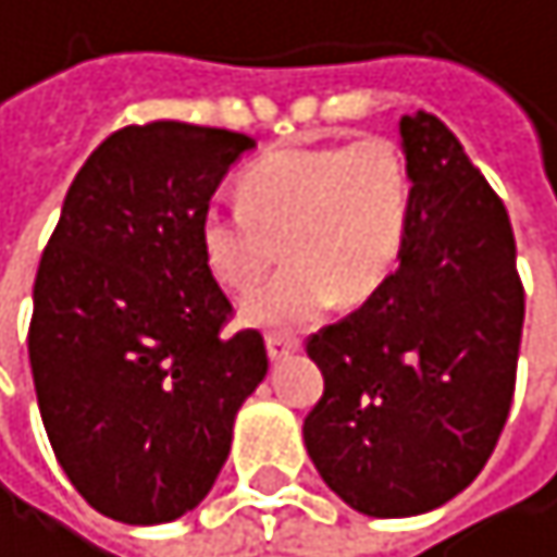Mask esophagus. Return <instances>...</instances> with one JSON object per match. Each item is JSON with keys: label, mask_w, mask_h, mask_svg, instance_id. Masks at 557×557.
Returning a JSON list of instances; mask_svg holds the SVG:
<instances>
[{"label": "esophagus", "mask_w": 557, "mask_h": 557, "mask_svg": "<svg viewBox=\"0 0 557 557\" xmlns=\"http://www.w3.org/2000/svg\"><path fill=\"white\" fill-rule=\"evenodd\" d=\"M300 350V341L294 337V334H270L267 337V354H270V360H284V357H290V354H297Z\"/></svg>", "instance_id": "obj_1"}]
</instances>
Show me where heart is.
Returning <instances> with one entry per match:
<instances>
[{
	"label": "heart",
	"mask_w": 557,
	"mask_h": 557,
	"mask_svg": "<svg viewBox=\"0 0 557 557\" xmlns=\"http://www.w3.org/2000/svg\"><path fill=\"white\" fill-rule=\"evenodd\" d=\"M244 203L200 213V253L244 294L287 253V270L244 300L253 327H307L334 297L357 307L394 273L411 226V170L384 136L270 153L240 180Z\"/></svg>",
	"instance_id": "obj_1"
}]
</instances>
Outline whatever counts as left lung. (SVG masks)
<instances>
[{"mask_svg": "<svg viewBox=\"0 0 557 557\" xmlns=\"http://www.w3.org/2000/svg\"><path fill=\"white\" fill-rule=\"evenodd\" d=\"M411 226L397 270L307 341L324 397L304 421L313 468L371 518L465 491L511 411L524 287L505 203L437 116H400Z\"/></svg>", "mask_w": 557, "mask_h": 557, "instance_id": "1", "label": "left lung"}]
</instances>
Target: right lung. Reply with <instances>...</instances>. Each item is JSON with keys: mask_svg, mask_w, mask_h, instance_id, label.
Returning <instances> with one entry per match:
<instances>
[{"mask_svg": "<svg viewBox=\"0 0 557 557\" xmlns=\"http://www.w3.org/2000/svg\"><path fill=\"white\" fill-rule=\"evenodd\" d=\"M257 143L146 123L106 136L76 173L33 287L29 363L55 461L123 524L194 511L267 377L260 331L233 313L200 253V213Z\"/></svg>", "mask_w": 557, "mask_h": 557, "instance_id": "add662e5", "label": "right lung"}]
</instances>
